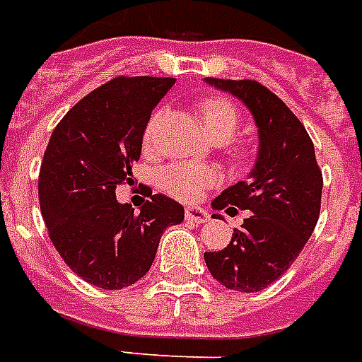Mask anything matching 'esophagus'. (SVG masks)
I'll list each match as a JSON object with an SVG mask.
<instances>
[{
	"label": "esophagus",
	"mask_w": 362,
	"mask_h": 362,
	"mask_svg": "<svg viewBox=\"0 0 362 362\" xmlns=\"http://www.w3.org/2000/svg\"><path fill=\"white\" fill-rule=\"evenodd\" d=\"M185 217L189 219L191 223H206L210 219V214L204 210V208H197V206H189L187 210H185Z\"/></svg>",
	"instance_id": "34e87169"
}]
</instances>
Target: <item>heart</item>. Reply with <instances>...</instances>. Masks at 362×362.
I'll return each instance as SVG.
<instances>
[{
  "mask_svg": "<svg viewBox=\"0 0 362 362\" xmlns=\"http://www.w3.org/2000/svg\"><path fill=\"white\" fill-rule=\"evenodd\" d=\"M200 116H202L206 132L210 133L211 139L219 143L229 141L238 127V110L230 100L221 99V97L204 100L200 105ZM160 118H162V112H156L151 118L145 132V143H151L154 139V132H156ZM219 181H221V175L216 168L191 164V162L168 165L158 173V185L162 187V191L185 202L198 200L204 192L210 187H216Z\"/></svg>",
  "mask_w": 362,
  "mask_h": 362,
  "instance_id": "b5f03b06",
  "label": "heart"
}]
</instances>
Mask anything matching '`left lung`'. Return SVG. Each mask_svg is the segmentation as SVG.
Listing matches in <instances>:
<instances>
[{
  "label": "left lung",
  "mask_w": 362,
  "mask_h": 362,
  "mask_svg": "<svg viewBox=\"0 0 362 362\" xmlns=\"http://www.w3.org/2000/svg\"><path fill=\"white\" fill-rule=\"evenodd\" d=\"M204 81L243 100L259 139L248 177L230 185L211 202L214 210L235 206L252 214L235 229L227 248L206 252L204 259L225 288L259 292L286 273L315 230L322 173L305 127L276 95L252 80Z\"/></svg>",
  "instance_id": "1"
}]
</instances>
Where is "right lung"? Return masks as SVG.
<instances>
[{"label":"right lung","instance_id":"1","mask_svg":"<svg viewBox=\"0 0 362 362\" xmlns=\"http://www.w3.org/2000/svg\"><path fill=\"white\" fill-rule=\"evenodd\" d=\"M173 78L119 76L68 110L40 170V208L68 267L103 290L132 286L151 269L160 238L185 219L183 206L152 194L135 214L116 200L132 185L151 112Z\"/></svg>","mask_w":362,"mask_h":362}]
</instances>
